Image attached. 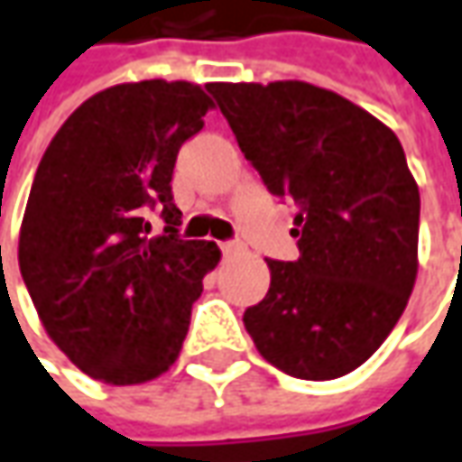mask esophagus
<instances>
[{"mask_svg": "<svg viewBox=\"0 0 462 462\" xmlns=\"http://www.w3.org/2000/svg\"><path fill=\"white\" fill-rule=\"evenodd\" d=\"M219 247H222L225 255H237V253L243 250V243H240V240H230V243H222Z\"/></svg>", "mask_w": 462, "mask_h": 462, "instance_id": "esophagus-1", "label": "esophagus"}]
</instances>
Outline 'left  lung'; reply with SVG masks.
Instances as JSON below:
<instances>
[{
  "label": "left lung",
  "mask_w": 462,
  "mask_h": 462,
  "mask_svg": "<svg viewBox=\"0 0 462 462\" xmlns=\"http://www.w3.org/2000/svg\"><path fill=\"white\" fill-rule=\"evenodd\" d=\"M240 151L296 207L299 258L243 317L283 374L329 381L389 337L417 281L420 189L393 130L307 81L209 84Z\"/></svg>",
  "instance_id": "1"
}]
</instances>
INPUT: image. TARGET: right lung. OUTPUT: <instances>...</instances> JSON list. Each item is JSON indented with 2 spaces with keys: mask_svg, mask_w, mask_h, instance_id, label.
<instances>
[{
  "mask_svg": "<svg viewBox=\"0 0 462 462\" xmlns=\"http://www.w3.org/2000/svg\"><path fill=\"white\" fill-rule=\"evenodd\" d=\"M212 97L135 81L88 97L42 155L20 227V273L48 337L84 374L135 386L176 363L217 243L179 240L171 179ZM148 206L167 219L150 237Z\"/></svg>",
  "mask_w": 462,
  "mask_h": 462,
  "instance_id": "obj_1",
  "label": "right lung"
}]
</instances>
